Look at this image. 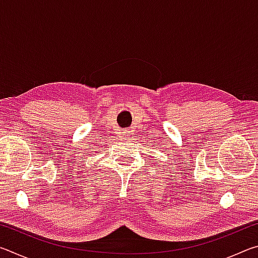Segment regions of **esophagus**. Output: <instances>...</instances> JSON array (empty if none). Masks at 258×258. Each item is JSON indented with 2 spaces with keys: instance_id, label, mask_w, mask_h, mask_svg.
I'll use <instances>...</instances> for the list:
<instances>
[{
  "instance_id": "1",
  "label": "esophagus",
  "mask_w": 258,
  "mask_h": 258,
  "mask_svg": "<svg viewBox=\"0 0 258 258\" xmlns=\"http://www.w3.org/2000/svg\"><path fill=\"white\" fill-rule=\"evenodd\" d=\"M123 137H127V132H123Z\"/></svg>"
}]
</instances>
